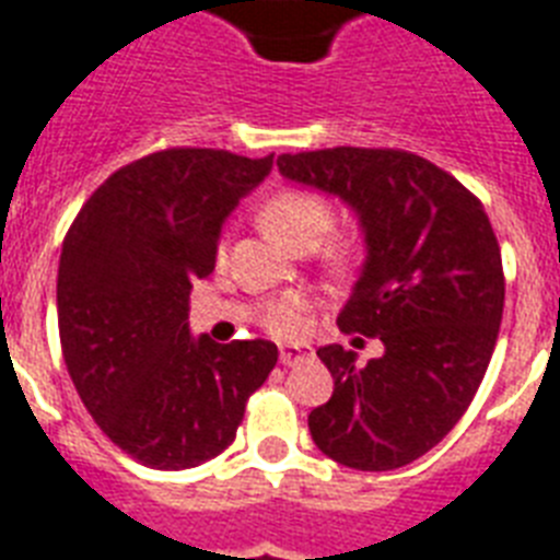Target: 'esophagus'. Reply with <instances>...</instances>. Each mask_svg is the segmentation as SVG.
<instances>
[{
    "label": "esophagus",
    "instance_id": "esophagus-1",
    "mask_svg": "<svg viewBox=\"0 0 560 560\" xmlns=\"http://www.w3.org/2000/svg\"><path fill=\"white\" fill-rule=\"evenodd\" d=\"M307 358H314V351L307 349V346H281L279 351L281 366H296V363H302Z\"/></svg>",
    "mask_w": 560,
    "mask_h": 560
}]
</instances>
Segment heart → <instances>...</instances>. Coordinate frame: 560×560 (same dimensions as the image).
<instances>
[{
    "mask_svg": "<svg viewBox=\"0 0 560 560\" xmlns=\"http://www.w3.org/2000/svg\"><path fill=\"white\" fill-rule=\"evenodd\" d=\"M261 226L270 232L279 244L296 253H307L328 237L334 229V202L316 188H281L264 200L258 211ZM218 258H226V244L218 246ZM354 258V244L349 237H331L323 246V261L331 270H346ZM264 328L272 337L293 340L305 331V299L281 296L264 307Z\"/></svg>",
    "mask_w": 560,
    "mask_h": 560,
    "instance_id": "heart-1",
    "label": "heart"
}]
</instances>
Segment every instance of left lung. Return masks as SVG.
<instances>
[{"label": "left lung", "instance_id": "1", "mask_svg": "<svg viewBox=\"0 0 560 560\" xmlns=\"http://www.w3.org/2000/svg\"><path fill=\"white\" fill-rule=\"evenodd\" d=\"M279 171L360 214L369 258L337 325L386 349L366 366L342 346L316 351L334 395L307 416L311 435L346 468H404L465 416L494 354L505 276L491 220L459 179L398 148L281 153Z\"/></svg>", "mask_w": 560, "mask_h": 560}]
</instances>
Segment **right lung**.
I'll return each mask as SVG.
<instances>
[{
  "label": "right lung",
  "instance_id": "add662e5",
  "mask_svg": "<svg viewBox=\"0 0 560 560\" xmlns=\"http://www.w3.org/2000/svg\"><path fill=\"white\" fill-rule=\"evenodd\" d=\"M270 171L272 156L165 148L109 174L66 232V369L109 442L148 468H194L226 451L279 360L267 340L188 334V293L214 270L220 223Z\"/></svg>",
  "mask_w": 560,
  "mask_h": 560
}]
</instances>
